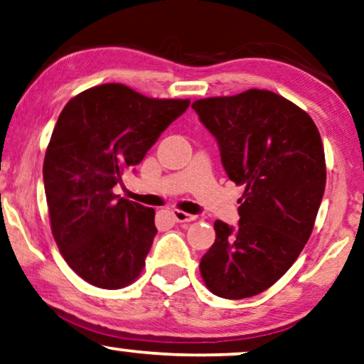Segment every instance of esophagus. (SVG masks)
<instances>
[{
  "label": "esophagus",
  "instance_id": "34e87169",
  "mask_svg": "<svg viewBox=\"0 0 364 364\" xmlns=\"http://www.w3.org/2000/svg\"><path fill=\"white\" fill-rule=\"evenodd\" d=\"M171 216L174 218V221H178V223H190V221H195L196 220V216L188 215V213L181 211V210H173L171 211Z\"/></svg>",
  "mask_w": 364,
  "mask_h": 364
}]
</instances>
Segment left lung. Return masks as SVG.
<instances>
[{
	"mask_svg": "<svg viewBox=\"0 0 364 364\" xmlns=\"http://www.w3.org/2000/svg\"><path fill=\"white\" fill-rule=\"evenodd\" d=\"M191 108L220 144L228 178L245 188L238 228L215 221L201 278L220 298L255 296L291 268L311 236L326 185L321 136L306 111L268 90Z\"/></svg>",
	"mask_w": 364,
	"mask_h": 364,
	"instance_id": "obj_1",
	"label": "left lung"
}]
</instances>
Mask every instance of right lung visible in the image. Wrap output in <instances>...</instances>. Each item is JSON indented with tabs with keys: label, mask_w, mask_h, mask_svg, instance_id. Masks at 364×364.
Instances as JSON below:
<instances>
[{
	"label": "right lung",
	"mask_w": 364,
	"mask_h": 364,
	"mask_svg": "<svg viewBox=\"0 0 364 364\" xmlns=\"http://www.w3.org/2000/svg\"><path fill=\"white\" fill-rule=\"evenodd\" d=\"M188 106L106 83L63 108L43 163L51 232L68 266L93 287L119 289L141 274L158 231L154 210L113 188Z\"/></svg>",
	"instance_id": "add662e5"
}]
</instances>
